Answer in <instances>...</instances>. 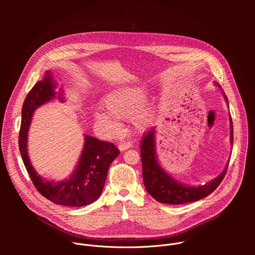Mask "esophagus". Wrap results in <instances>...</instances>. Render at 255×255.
I'll use <instances>...</instances> for the list:
<instances>
[{
	"instance_id": "34e87169",
	"label": "esophagus",
	"mask_w": 255,
	"mask_h": 255,
	"mask_svg": "<svg viewBox=\"0 0 255 255\" xmlns=\"http://www.w3.org/2000/svg\"><path fill=\"white\" fill-rule=\"evenodd\" d=\"M132 146V143L130 142V141H128V142H126V141H122V142H120L119 143V149L121 150V151H125L126 149H128V148H130Z\"/></svg>"
}]
</instances>
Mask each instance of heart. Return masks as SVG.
<instances>
[{
	"instance_id": "obj_1",
	"label": "heart",
	"mask_w": 255,
	"mask_h": 255,
	"mask_svg": "<svg viewBox=\"0 0 255 255\" xmlns=\"http://www.w3.org/2000/svg\"><path fill=\"white\" fill-rule=\"evenodd\" d=\"M146 97L147 89L144 86L114 89L103 98L104 109L95 111L93 116L111 133L118 130L120 119L131 118L134 127L143 131L151 125L154 119L153 106L148 103L144 104Z\"/></svg>"
}]
</instances>
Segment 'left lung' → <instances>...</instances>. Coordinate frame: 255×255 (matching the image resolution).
I'll return each mask as SVG.
<instances>
[{"label":"left lung","mask_w":255,"mask_h":255,"mask_svg":"<svg viewBox=\"0 0 255 255\" xmlns=\"http://www.w3.org/2000/svg\"><path fill=\"white\" fill-rule=\"evenodd\" d=\"M219 88L221 86L215 83ZM226 101L227 97L223 93ZM230 138L233 143V125L230 118ZM155 128L152 127L146 134H144L140 145V154L142 161V175L144 186L148 194L157 202L169 205H180L199 201L212 194L223 180L228 163L225 169L216 178L208 184L199 187H190L171 177L159 164L155 150Z\"/></svg>","instance_id":"8db88e82"}]
</instances>
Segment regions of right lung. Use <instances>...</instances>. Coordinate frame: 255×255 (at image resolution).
I'll return each instance as SVG.
<instances>
[{"label":"right lung","instance_id":"add662e5","mask_svg":"<svg viewBox=\"0 0 255 255\" xmlns=\"http://www.w3.org/2000/svg\"><path fill=\"white\" fill-rule=\"evenodd\" d=\"M55 89L56 83L51 72L46 71L44 79L39 81L28 93L22 107L19 149L33 185L43 197L60 206L84 207L92 204L101 196L109 166L120 151L113 143L85 135L83 152L76 169L68 178L51 181L44 179L36 172L28 155V129L36 109L53 100L56 96L60 102H64L62 91L56 93Z\"/></svg>","mask_w":255,"mask_h":255}]
</instances>
